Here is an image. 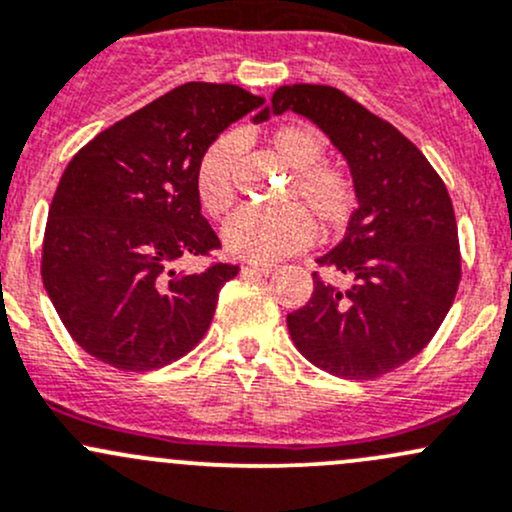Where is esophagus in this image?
Returning a JSON list of instances; mask_svg holds the SVG:
<instances>
[{
	"label": "esophagus",
	"mask_w": 512,
	"mask_h": 512,
	"mask_svg": "<svg viewBox=\"0 0 512 512\" xmlns=\"http://www.w3.org/2000/svg\"><path fill=\"white\" fill-rule=\"evenodd\" d=\"M274 272H277L274 265H242V274H265V277H270Z\"/></svg>",
	"instance_id": "1"
}]
</instances>
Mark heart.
<instances>
[{
  "label": "heart",
  "mask_w": 512,
  "mask_h": 512,
  "mask_svg": "<svg viewBox=\"0 0 512 512\" xmlns=\"http://www.w3.org/2000/svg\"><path fill=\"white\" fill-rule=\"evenodd\" d=\"M240 142L235 137L215 139L198 159L196 198L213 218H220L235 203L233 164ZM274 157L294 169L292 186L284 201L304 198L326 233H338L351 223L358 208V191L346 169L321 161L326 139L309 125H282L270 134ZM316 238V223L304 206H284L277 211L242 208L223 225V245L230 255L250 262H274L292 255Z\"/></svg>",
  "instance_id": "heart-1"
}]
</instances>
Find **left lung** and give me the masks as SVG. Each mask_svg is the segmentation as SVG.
<instances>
[{
  "instance_id": "obj_1",
  "label": "left lung",
  "mask_w": 512,
  "mask_h": 512,
  "mask_svg": "<svg viewBox=\"0 0 512 512\" xmlns=\"http://www.w3.org/2000/svg\"><path fill=\"white\" fill-rule=\"evenodd\" d=\"M287 110L331 139L358 191L346 235L319 257L353 284L341 292L314 272V294L287 316L289 333L336 378H380L422 351L454 304L461 255L449 191L400 129L338 88L282 85L260 117Z\"/></svg>"
}]
</instances>
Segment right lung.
<instances>
[{"mask_svg": "<svg viewBox=\"0 0 512 512\" xmlns=\"http://www.w3.org/2000/svg\"><path fill=\"white\" fill-rule=\"evenodd\" d=\"M262 102L238 85H179L100 132L66 166L48 208L41 277L85 353L142 373L206 336L220 289L240 267L215 262L186 274L169 265L220 247L193 176L218 134Z\"/></svg>", "mask_w": 512, "mask_h": 512, "instance_id": "obj_1", "label": "right lung"}]
</instances>
